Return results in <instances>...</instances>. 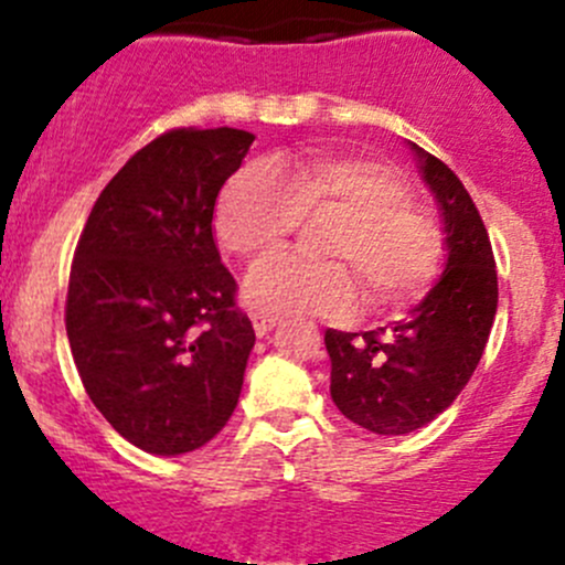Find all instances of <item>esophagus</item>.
Returning a JSON list of instances; mask_svg holds the SVG:
<instances>
[{
  "label": "esophagus",
  "instance_id": "34e87169",
  "mask_svg": "<svg viewBox=\"0 0 565 565\" xmlns=\"http://www.w3.org/2000/svg\"><path fill=\"white\" fill-rule=\"evenodd\" d=\"M250 322H254L256 335H259V339H262V335H267L273 328H276L278 319L273 317V315H265V311H254V315H250Z\"/></svg>",
  "mask_w": 565,
  "mask_h": 565
}]
</instances>
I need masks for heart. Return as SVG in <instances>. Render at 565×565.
Returning a JSON list of instances; mask_svg holds the SVG:
<instances>
[{
  "label": "heart",
  "instance_id": "obj_1",
  "mask_svg": "<svg viewBox=\"0 0 565 565\" xmlns=\"http://www.w3.org/2000/svg\"><path fill=\"white\" fill-rule=\"evenodd\" d=\"M407 199L402 177L361 156L311 152L276 172L248 163L221 191L215 235L232 254L254 256L287 241L300 218L335 215L322 250L339 259L273 254L250 267L243 295L265 315L341 317L358 303V275L369 303L391 309L424 292L440 259L435 218Z\"/></svg>",
  "mask_w": 565,
  "mask_h": 565
}]
</instances>
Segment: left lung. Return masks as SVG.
<instances>
[{
  "label": "left lung",
  "mask_w": 565,
  "mask_h": 565,
  "mask_svg": "<svg viewBox=\"0 0 565 565\" xmlns=\"http://www.w3.org/2000/svg\"><path fill=\"white\" fill-rule=\"evenodd\" d=\"M443 215L446 270L391 328L324 330L330 396L344 418L374 435H409L446 413L476 372L498 311V273L487 226L461 180L409 145Z\"/></svg>",
  "instance_id": "left-lung-1"
}]
</instances>
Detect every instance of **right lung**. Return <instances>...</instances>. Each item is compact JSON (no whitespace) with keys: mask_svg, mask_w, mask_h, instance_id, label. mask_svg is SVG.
<instances>
[{"mask_svg":"<svg viewBox=\"0 0 565 565\" xmlns=\"http://www.w3.org/2000/svg\"><path fill=\"white\" fill-rule=\"evenodd\" d=\"M254 134L177 128L104 188L78 237L65 328L100 415L156 457L213 440L241 398L254 328L221 265L213 210Z\"/></svg>","mask_w":565,"mask_h":565,"instance_id":"add662e5","label":"right lung"}]
</instances>
